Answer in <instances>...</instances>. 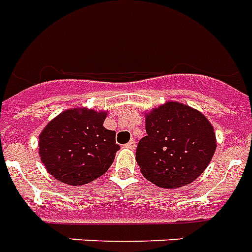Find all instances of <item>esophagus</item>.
<instances>
[{
  "label": "esophagus",
  "instance_id": "esophagus-1",
  "mask_svg": "<svg viewBox=\"0 0 252 252\" xmlns=\"http://www.w3.org/2000/svg\"><path fill=\"white\" fill-rule=\"evenodd\" d=\"M126 147H128V149H136V141L130 140L129 142L126 145Z\"/></svg>",
  "mask_w": 252,
  "mask_h": 252
}]
</instances>
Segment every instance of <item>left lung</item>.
I'll use <instances>...</instances> for the list:
<instances>
[{
	"label": "left lung",
	"instance_id": "obj_1",
	"mask_svg": "<svg viewBox=\"0 0 252 252\" xmlns=\"http://www.w3.org/2000/svg\"><path fill=\"white\" fill-rule=\"evenodd\" d=\"M146 133L137 145L136 160L145 179L165 189L193 183L216 150L211 123L179 102H167L149 112Z\"/></svg>",
	"mask_w": 252,
	"mask_h": 252
}]
</instances>
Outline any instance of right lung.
Wrapping results in <instances>:
<instances>
[{
	"instance_id": "add662e5",
	"label": "right lung",
	"mask_w": 252,
	"mask_h": 252,
	"mask_svg": "<svg viewBox=\"0 0 252 252\" xmlns=\"http://www.w3.org/2000/svg\"><path fill=\"white\" fill-rule=\"evenodd\" d=\"M107 112L71 108L61 112L40 134L38 153L45 168L67 185L98 179L115 159V132L103 126Z\"/></svg>"
}]
</instances>
